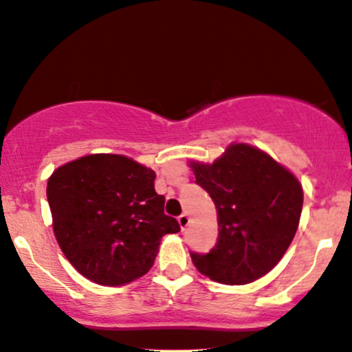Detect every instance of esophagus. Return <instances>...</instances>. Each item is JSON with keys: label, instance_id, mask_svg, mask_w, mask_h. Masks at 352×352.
<instances>
[{"label": "esophagus", "instance_id": "34e87169", "mask_svg": "<svg viewBox=\"0 0 352 352\" xmlns=\"http://www.w3.org/2000/svg\"><path fill=\"white\" fill-rule=\"evenodd\" d=\"M177 222H179V227H181V230H184V228L188 227V225H189V222H190L189 215H188V214H181L179 217H177Z\"/></svg>", "mask_w": 352, "mask_h": 352}]
</instances>
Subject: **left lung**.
Segmentation results:
<instances>
[{
	"label": "left lung",
	"instance_id": "left-lung-1",
	"mask_svg": "<svg viewBox=\"0 0 352 352\" xmlns=\"http://www.w3.org/2000/svg\"><path fill=\"white\" fill-rule=\"evenodd\" d=\"M196 183L210 194L219 240L209 253H190L209 279L250 284L267 274L292 243L300 222L302 184L287 168L248 143H232L214 163L190 162Z\"/></svg>",
	"mask_w": 352,
	"mask_h": 352
}]
</instances>
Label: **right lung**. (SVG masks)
Wrapping results in <instances>:
<instances>
[{"label": "right lung", "instance_id": "1", "mask_svg": "<svg viewBox=\"0 0 352 352\" xmlns=\"http://www.w3.org/2000/svg\"><path fill=\"white\" fill-rule=\"evenodd\" d=\"M155 171L124 155L96 153L56 168L47 201L60 250L80 274L124 285L153 266L166 233L179 232L155 190Z\"/></svg>", "mask_w": 352, "mask_h": 352}]
</instances>
